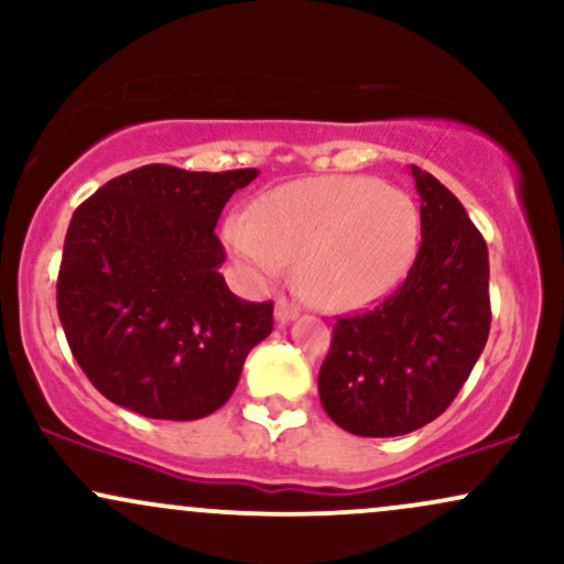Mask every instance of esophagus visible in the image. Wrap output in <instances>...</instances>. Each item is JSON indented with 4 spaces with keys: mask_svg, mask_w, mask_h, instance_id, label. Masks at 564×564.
Instances as JSON below:
<instances>
[{
    "mask_svg": "<svg viewBox=\"0 0 564 564\" xmlns=\"http://www.w3.org/2000/svg\"><path fill=\"white\" fill-rule=\"evenodd\" d=\"M296 315H300V307H296L294 302H289V300H278L275 302V321L278 323L294 321Z\"/></svg>",
    "mask_w": 564,
    "mask_h": 564,
    "instance_id": "34e87169",
    "label": "esophagus"
}]
</instances>
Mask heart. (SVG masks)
Returning a JSON list of instances; mask_svg holds the SVG:
<instances>
[{
    "mask_svg": "<svg viewBox=\"0 0 564 564\" xmlns=\"http://www.w3.org/2000/svg\"><path fill=\"white\" fill-rule=\"evenodd\" d=\"M422 217L403 191L373 177H310L264 193L249 217L225 225V243L251 281L286 275L326 307L364 304L403 281L419 251Z\"/></svg>",
    "mask_w": 564,
    "mask_h": 564,
    "instance_id": "b5f03b06",
    "label": "heart"
}]
</instances>
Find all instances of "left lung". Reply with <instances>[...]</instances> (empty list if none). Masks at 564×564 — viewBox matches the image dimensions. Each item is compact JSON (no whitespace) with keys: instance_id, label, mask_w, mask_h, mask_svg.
Wrapping results in <instances>:
<instances>
[{"instance_id":"left-lung-1","label":"left lung","mask_w":564,"mask_h":564,"mask_svg":"<svg viewBox=\"0 0 564 564\" xmlns=\"http://www.w3.org/2000/svg\"><path fill=\"white\" fill-rule=\"evenodd\" d=\"M422 243L405 281L366 313L334 323L318 373L323 411L358 437H398L435 422L490 332L488 246L462 200L411 166Z\"/></svg>"}]
</instances>
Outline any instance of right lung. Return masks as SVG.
<instances>
[{"label": "right lung", "mask_w": 564, "mask_h": 564, "mask_svg": "<svg viewBox=\"0 0 564 564\" xmlns=\"http://www.w3.org/2000/svg\"><path fill=\"white\" fill-rule=\"evenodd\" d=\"M257 174L148 164L74 212L57 315L76 364L111 403L170 422L228 403L249 349L273 332V302L238 300L225 283L215 232Z\"/></svg>", "instance_id": "obj_1"}]
</instances>
